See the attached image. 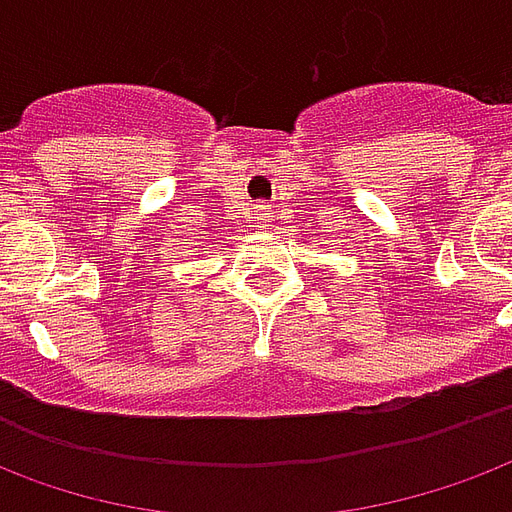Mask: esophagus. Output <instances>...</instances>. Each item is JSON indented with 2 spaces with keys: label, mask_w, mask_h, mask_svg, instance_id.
<instances>
[{
  "label": "esophagus",
  "mask_w": 512,
  "mask_h": 512,
  "mask_svg": "<svg viewBox=\"0 0 512 512\" xmlns=\"http://www.w3.org/2000/svg\"><path fill=\"white\" fill-rule=\"evenodd\" d=\"M257 214H260V219H266L268 217V214H266V211H268V206H266V203H257Z\"/></svg>",
  "instance_id": "1"
}]
</instances>
